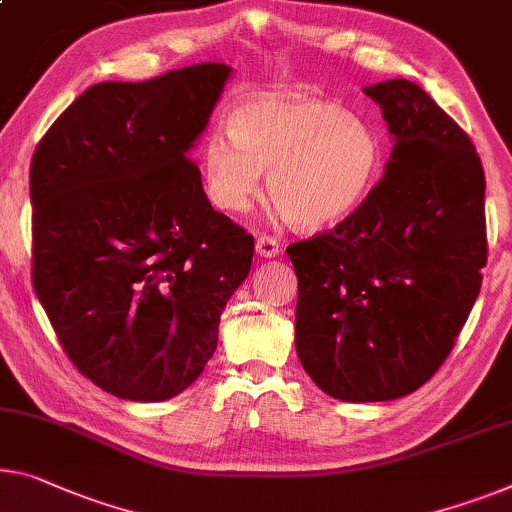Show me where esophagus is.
<instances>
[{"label":"esophagus","instance_id":"34e87169","mask_svg":"<svg viewBox=\"0 0 512 512\" xmlns=\"http://www.w3.org/2000/svg\"><path fill=\"white\" fill-rule=\"evenodd\" d=\"M256 254L261 258H274L279 254V242L272 235H258L256 238Z\"/></svg>","mask_w":512,"mask_h":512}]
</instances>
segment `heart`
Segmentation results:
<instances>
[{
    "label": "heart",
    "instance_id": "obj_1",
    "mask_svg": "<svg viewBox=\"0 0 512 512\" xmlns=\"http://www.w3.org/2000/svg\"><path fill=\"white\" fill-rule=\"evenodd\" d=\"M229 125L231 135L210 132L203 144L208 194L224 210H247L267 169V192L283 217L318 231L348 219L380 183V135L336 102L261 93Z\"/></svg>",
    "mask_w": 512,
    "mask_h": 512
}]
</instances>
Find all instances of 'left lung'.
<instances>
[{"label":"left lung","mask_w":512,"mask_h":512,"mask_svg":"<svg viewBox=\"0 0 512 512\" xmlns=\"http://www.w3.org/2000/svg\"><path fill=\"white\" fill-rule=\"evenodd\" d=\"M393 141L384 176L334 231L286 249L295 348L345 403L403 398L451 352L481 293L485 176L474 144L421 86H364Z\"/></svg>","instance_id":"8db88e82"}]
</instances>
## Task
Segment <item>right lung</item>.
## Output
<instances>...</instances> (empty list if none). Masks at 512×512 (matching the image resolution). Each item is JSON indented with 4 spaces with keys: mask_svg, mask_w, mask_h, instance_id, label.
Returning <instances> with one entry per match:
<instances>
[{
    "mask_svg": "<svg viewBox=\"0 0 512 512\" xmlns=\"http://www.w3.org/2000/svg\"><path fill=\"white\" fill-rule=\"evenodd\" d=\"M231 75L196 64L93 84L31 160L38 302L77 371L116 398L190 387L251 270L254 238L210 206L190 160Z\"/></svg>",
    "mask_w": 512,
    "mask_h": 512,
    "instance_id": "1",
    "label": "right lung"
}]
</instances>
